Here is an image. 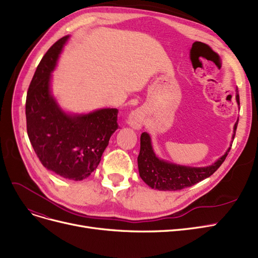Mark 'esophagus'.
Here are the masks:
<instances>
[{
  "instance_id": "1",
  "label": "esophagus",
  "mask_w": 258,
  "mask_h": 258,
  "mask_svg": "<svg viewBox=\"0 0 258 258\" xmlns=\"http://www.w3.org/2000/svg\"><path fill=\"white\" fill-rule=\"evenodd\" d=\"M127 123L130 124V126H132L133 128L135 130H139L141 128L144 124V113L141 110H133L130 115H128V120Z\"/></svg>"
}]
</instances>
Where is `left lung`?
I'll return each mask as SVG.
<instances>
[{
  "instance_id": "1",
  "label": "left lung",
  "mask_w": 258,
  "mask_h": 258,
  "mask_svg": "<svg viewBox=\"0 0 258 258\" xmlns=\"http://www.w3.org/2000/svg\"><path fill=\"white\" fill-rule=\"evenodd\" d=\"M236 101L239 105L238 89H236ZM238 120L235 123L232 139L236 135ZM230 148L231 145L225 154L210 166L189 167V166L177 165L159 159L152 148L150 135L145 132L140 136V152L137 159L139 176L151 188L159 190H180L184 187L192 186L213 174L225 161Z\"/></svg>"
}]
</instances>
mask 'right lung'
<instances>
[{
  "instance_id": "right-lung-1",
  "label": "right lung",
  "mask_w": 258,
  "mask_h": 258,
  "mask_svg": "<svg viewBox=\"0 0 258 258\" xmlns=\"http://www.w3.org/2000/svg\"><path fill=\"white\" fill-rule=\"evenodd\" d=\"M70 35L54 43L39 62L30 84L26 117L31 145L44 167L74 181L89 177L98 166L118 128V109L65 112L50 91L51 73Z\"/></svg>"
}]
</instances>
